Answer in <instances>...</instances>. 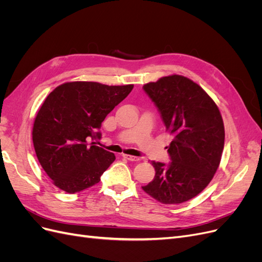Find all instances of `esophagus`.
Returning <instances> with one entry per match:
<instances>
[{"mask_svg": "<svg viewBox=\"0 0 262 262\" xmlns=\"http://www.w3.org/2000/svg\"><path fill=\"white\" fill-rule=\"evenodd\" d=\"M125 160H128L130 162H138L140 158L139 157H136V156H131V155H122Z\"/></svg>", "mask_w": 262, "mask_h": 262, "instance_id": "esophagus-1", "label": "esophagus"}]
</instances>
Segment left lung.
<instances>
[{
    "label": "left lung",
    "instance_id": "8db88e82",
    "mask_svg": "<svg viewBox=\"0 0 262 262\" xmlns=\"http://www.w3.org/2000/svg\"><path fill=\"white\" fill-rule=\"evenodd\" d=\"M172 141L170 162H152L154 179L142 187L155 200L178 204L199 194L216 172L224 148V123L215 102L201 87L181 75L143 86Z\"/></svg>",
    "mask_w": 262,
    "mask_h": 262
}]
</instances>
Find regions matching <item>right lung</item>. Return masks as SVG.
Segmentation results:
<instances>
[{"mask_svg":"<svg viewBox=\"0 0 262 262\" xmlns=\"http://www.w3.org/2000/svg\"><path fill=\"white\" fill-rule=\"evenodd\" d=\"M132 89L133 85L70 82L48 95L35 118L33 142L38 161L54 186L75 193L98 184L116 156L89 140L100 139L101 122Z\"/></svg>","mask_w":262,"mask_h":262,"instance_id":"add662e5","label":"right lung"}]
</instances>
